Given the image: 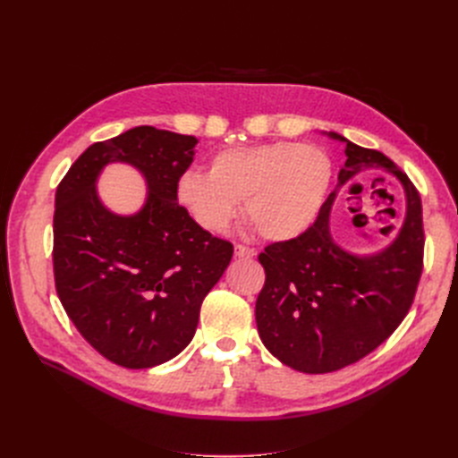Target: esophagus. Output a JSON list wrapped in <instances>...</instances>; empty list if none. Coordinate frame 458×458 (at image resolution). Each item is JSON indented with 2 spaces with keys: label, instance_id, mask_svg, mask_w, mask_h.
Returning <instances> with one entry per match:
<instances>
[{
  "label": "esophagus",
  "instance_id": "1",
  "mask_svg": "<svg viewBox=\"0 0 458 458\" xmlns=\"http://www.w3.org/2000/svg\"><path fill=\"white\" fill-rule=\"evenodd\" d=\"M234 256L237 258H244V259H250L256 256V250L250 246H244V244H237L234 246Z\"/></svg>",
  "mask_w": 458,
  "mask_h": 458
}]
</instances>
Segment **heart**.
<instances>
[{"label":"heart","instance_id":"heart-1","mask_svg":"<svg viewBox=\"0 0 458 458\" xmlns=\"http://www.w3.org/2000/svg\"><path fill=\"white\" fill-rule=\"evenodd\" d=\"M332 183V162L311 143L276 141L221 150L210 174L189 170L177 199L206 231H225L244 200V217L267 241H288L313 225Z\"/></svg>","mask_w":458,"mask_h":458}]
</instances>
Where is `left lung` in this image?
<instances>
[{"label":"left lung","mask_w":458,"mask_h":458,"mask_svg":"<svg viewBox=\"0 0 458 458\" xmlns=\"http://www.w3.org/2000/svg\"><path fill=\"white\" fill-rule=\"evenodd\" d=\"M345 145L338 187L365 168L394 174L407 195L395 241L374 256H353L330 237V192L315 224L298 237L266 246L258 259L266 284L256 300L263 345L290 369L323 374L357 363L394 335L409 313L422 275L424 227L417 187L380 150Z\"/></svg>","instance_id":"obj_1"}]
</instances>
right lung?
<instances>
[{"mask_svg":"<svg viewBox=\"0 0 458 458\" xmlns=\"http://www.w3.org/2000/svg\"><path fill=\"white\" fill-rule=\"evenodd\" d=\"M197 137L152 126L93 143L55 195L53 273L66 315L89 345L126 369H148L182 353L200 306L233 258V244L204 231L177 202V182ZM108 161L135 165L149 197L116 216L96 197Z\"/></svg>","mask_w":458,"mask_h":458,"instance_id":"right-lung-1","label":"right lung"}]
</instances>
